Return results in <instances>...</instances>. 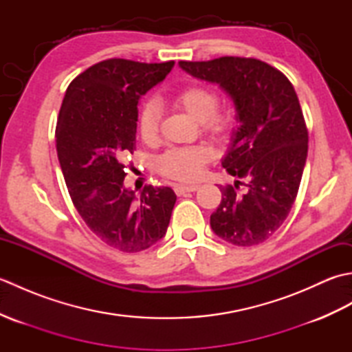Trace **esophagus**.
<instances>
[{
	"label": "esophagus",
	"instance_id": "1",
	"mask_svg": "<svg viewBox=\"0 0 352 352\" xmlns=\"http://www.w3.org/2000/svg\"><path fill=\"white\" fill-rule=\"evenodd\" d=\"M198 189L197 184H177L175 186V193L177 195H184L188 192H195Z\"/></svg>",
	"mask_w": 352,
	"mask_h": 352
}]
</instances>
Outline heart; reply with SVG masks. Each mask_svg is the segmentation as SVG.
Wrapping results in <instances>:
<instances>
[{"instance_id": "1", "label": "heart", "mask_w": 352, "mask_h": 352, "mask_svg": "<svg viewBox=\"0 0 352 352\" xmlns=\"http://www.w3.org/2000/svg\"><path fill=\"white\" fill-rule=\"evenodd\" d=\"M174 104L184 110L195 121H199L208 133L219 134L226 131L231 118L227 111H218V95L210 87L192 85L183 89L174 96ZM160 110L154 101L142 106L138 118V129L140 138L145 142H154L159 134ZM212 149L206 145L174 146L164 151L157 168L163 175L180 182H195L204 174L206 163L210 160Z\"/></svg>"}]
</instances>
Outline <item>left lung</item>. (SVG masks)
Listing matches in <instances>:
<instances>
[{
	"label": "left lung",
	"instance_id": "1",
	"mask_svg": "<svg viewBox=\"0 0 352 352\" xmlns=\"http://www.w3.org/2000/svg\"><path fill=\"white\" fill-rule=\"evenodd\" d=\"M178 65L193 78L219 85L236 109L239 126L221 162L237 180L221 186L222 201L210 216L213 233L237 246L265 242L286 221L307 160L309 133L295 89L257 58ZM241 179L247 182L243 194L236 192Z\"/></svg>",
	"mask_w": 352,
	"mask_h": 352
}]
</instances>
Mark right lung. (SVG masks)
<instances>
[{"label":"right lung","mask_w":352,"mask_h":352,"mask_svg":"<svg viewBox=\"0 0 352 352\" xmlns=\"http://www.w3.org/2000/svg\"><path fill=\"white\" fill-rule=\"evenodd\" d=\"M175 62L109 58L71 81L58 113L56 148L74 206L92 233L122 252L148 250L166 234L177 195L170 188L124 186L136 149L138 104Z\"/></svg>","instance_id":"obj_1"}]
</instances>
